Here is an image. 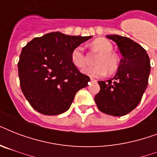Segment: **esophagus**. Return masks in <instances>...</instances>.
Instances as JSON below:
<instances>
[{
    "instance_id": "obj_1",
    "label": "esophagus",
    "mask_w": 157,
    "mask_h": 157,
    "mask_svg": "<svg viewBox=\"0 0 157 157\" xmlns=\"http://www.w3.org/2000/svg\"><path fill=\"white\" fill-rule=\"evenodd\" d=\"M90 81H91V82H97V80H95V79H94V78H91L90 79Z\"/></svg>"
}]
</instances>
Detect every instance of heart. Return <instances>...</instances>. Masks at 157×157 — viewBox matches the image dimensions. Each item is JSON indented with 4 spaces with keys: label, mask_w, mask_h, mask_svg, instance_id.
Listing matches in <instances>:
<instances>
[{
    "label": "heart",
    "mask_w": 157,
    "mask_h": 157,
    "mask_svg": "<svg viewBox=\"0 0 157 157\" xmlns=\"http://www.w3.org/2000/svg\"><path fill=\"white\" fill-rule=\"evenodd\" d=\"M92 46L96 50H98L101 55L96 61L97 66L89 67L83 69L82 72L84 74L90 77L98 78L106 75L107 71L108 72H113L118 68L119 59L116 54L112 52L113 46L109 40L104 38H98L93 41ZM71 59L72 63L78 68H81L85 66L86 56L82 46H77L72 50Z\"/></svg>",
    "instance_id": "heart-1"
}]
</instances>
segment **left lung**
<instances>
[{"mask_svg": "<svg viewBox=\"0 0 157 157\" xmlns=\"http://www.w3.org/2000/svg\"><path fill=\"white\" fill-rule=\"evenodd\" d=\"M106 37L117 43L122 59L113 78L98 81L100 91L94 101L103 113L121 117L134 110L141 101L148 83L150 59L146 50L129 38L118 35Z\"/></svg>", "mask_w": 157, "mask_h": 157, "instance_id": "1", "label": "left lung"}]
</instances>
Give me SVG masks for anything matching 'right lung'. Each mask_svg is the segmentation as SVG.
Wrapping results in <instances>:
<instances>
[{"label":"right lung","mask_w":157,"mask_h":157,"mask_svg":"<svg viewBox=\"0 0 157 157\" xmlns=\"http://www.w3.org/2000/svg\"><path fill=\"white\" fill-rule=\"evenodd\" d=\"M92 36L59 32L36 37L23 48L18 63L20 87L31 106L48 116L69 109L76 92L90 79L71 62L72 50Z\"/></svg>","instance_id":"right-lung-1"}]
</instances>
